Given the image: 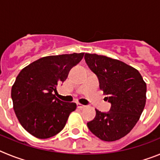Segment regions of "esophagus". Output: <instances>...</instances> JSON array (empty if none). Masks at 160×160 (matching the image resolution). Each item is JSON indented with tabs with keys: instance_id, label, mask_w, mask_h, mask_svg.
Returning <instances> with one entry per match:
<instances>
[{
	"instance_id": "34e87169",
	"label": "esophagus",
	"mask_w": 160,
	"mask_h": 160,
	"mask_svg": "<svg viewBox=\"0 0 160 160\" xmlns=\"http://www.w3.org/2000/svg\"><path fill=\"white\" fill-rule=\"evenodd\" d=\"M77 107H78V108H79V109H83V108H85V107H87V106L82 105V104H81V103H77Z\"/></svg>"
}]
</instances>
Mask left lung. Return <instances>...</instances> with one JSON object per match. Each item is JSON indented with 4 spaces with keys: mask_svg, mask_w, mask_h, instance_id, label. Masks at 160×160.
Masks as SVG:
<instances>
[{
    "mask_svg": "<svg viewBox=\"0 0 160 160\" xmlns=\"http://www.w3.org/2000/svg\"><path fill=\"white\" fill-rule=\"evenodd\" d=\"M85 61L111 104L107 113L95 109V118L87 127L102 140H118L128 135L140 118L146 104V82L136 69L117 59L86 53Z\"/></svg>",
    "mask_w": 160,
    "mask_h": 160,
    "instance_id": "8db88e82",
    "label": "left lung"
}]
</instances>
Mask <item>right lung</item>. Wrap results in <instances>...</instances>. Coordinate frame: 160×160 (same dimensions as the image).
Wrapping results in <instances>:
<instances>
[{
	"label": "right lung",
	"mask_w": 160,
	"mask_h": 160,
	"mask_svg": "<svg viewBox=\"0 0 160 160\" xmlns=\"http://www.w3.org/2000/svg\"><path fill=\"white\" fill-rule=\"evenodd\" d=\"M83 56L84 53L47 56L20 72L12 85L11 97L17 118L29 134L48 138L64 128L77 105L61 101L53 93Z\"/></svg>",
	"instance_id": "1"
}]
</instances>
